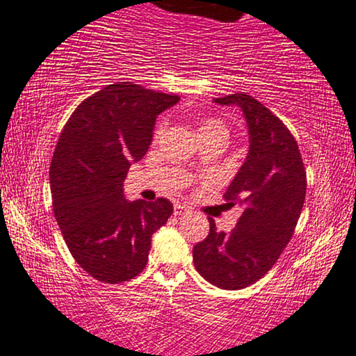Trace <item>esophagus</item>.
<instances>
[{"label": "esophagus", "mask_w": 356, "mask_h": 356, "mask_svg": "<svg viewBox=\"0 0 356 356\" xmlns=\"http://www.w3.org/2000/svg\"><path fill=\"white\" fill-rule=\"evenodd\" d=\"M188 211H189L188 207H183V205H175L173 207V215L175 216H181V215H184V213H188Z\"/></svg>", "instance_id": "esophagus-1"}]
</instances>
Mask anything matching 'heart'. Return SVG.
I'll use <instances>...</instances> for the list:
<instances>
[{"mask_svg":"<svg viewBox=\"0 0 356 356\" xmlns=\"http://www.w3.org/2000/svg\"><path fill=\"white\" fill-rule=\"evenodd\" d=\"M202 129H221V130H224L222 125H221L220 122H216V121H210V122H207ZM159 132H161V125H159V127H157V134H159Z\"/></svg>","mask_w":356,"mask_h":356,"instance_id":"1","label":"heart"}]
</instances>
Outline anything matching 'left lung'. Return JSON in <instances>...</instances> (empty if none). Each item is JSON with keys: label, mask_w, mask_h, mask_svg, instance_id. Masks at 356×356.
Returning <instances> with one entry per match:
<instances>
[{"label": "left lung", "mask_w": 356, "mask_h": 356, "mask_svg": "<svg viewBox=\"0 0 356 356\" xmlns=\"http://www.w3.org/2000/svg\"><path fill=\"white\" fill-rule=\"evenodd\" d=\"M237 106L248 129V154L226 191L242 207L231 234L216 231L197 243V272L221 289H242L270 270L293 237L305 200V170L296 140L280 119L247 94L213 98Z\"/></svg>", "instance_id": "1"}]
</instances>
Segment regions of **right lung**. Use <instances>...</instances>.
Instances as JSON below:
<instances>
[{"label": "right lung", "instance_id": "obj_1", "mask_svg": "<svg viewBox=\"0 0 356 356\" xmlns=\"http://www.w3.org/2000/svg\"><path fill=\"white\" fill-rule=\"evenodd\" d=\"M178 102L138 84H109L86 98L62 130L49 172L54 215L70 253L97 280L138 275L152 234L173 213L167 199H125L124 179L149 149L157 116Z\"/></svg>", "mask_w": 356, "mask_h": 356}]
</instances>
